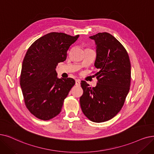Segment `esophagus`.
<instances>
[{"instance_id": "1", "label": "esophagus", "mask_w": 154, "mask_h": 154, "mask_svg": "<svg viewBox=\"0 0 154 154\" xmlns=\"http://www.w3.org/2000/svg\"><path fill=\"white\" fill-rule=\"evenodd\" d=\"M80 84H81V81H80V80H79V79L75 80V85H80Z\"/></svg>"}]
</instances>
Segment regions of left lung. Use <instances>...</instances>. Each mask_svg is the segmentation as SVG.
Returning a JSON list of instances; mask_svg holds the SVG:
<instances>
[{
    "instance_id": "8db88e82",
    "label": "left lung",
    "mask_w": 154,
    "mask_h": 154,
    "mask_svg": "<svg viewBox=\"0 0 154 154\" xmlns=\"http://www.w3.org/2000/svg\"><path fill=\"white\" fill-rule=\"evenodd\" d=\"M96 45L94 66L97 83L91 88L81 81L84 91L80 104L91 121L101 123L112 119L122 109L130 91L131 64L128 53L118 40L108 32L89 37Z\"/></svg>"
}]
</instances>
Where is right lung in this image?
<instances>
[{
    "mask_svg": "<svg viewBox=\"0 0 154 154\" xmlns=\"http://www.w3.org/2000/svg\"><path fill=\"white\" fill-rule=\"evenodd\" d=\"M79 36L50 32L36 40L26 53L20 85L26 108L38 119L49 120L57 116L75 83L72 78H58L55 69L65 60L69 48Z\"/></svg>",
    "mask_w": 154,
    "mask_h": 154,
    "instance_id": "1",
    "label": "right lung"
}]
</instances>
